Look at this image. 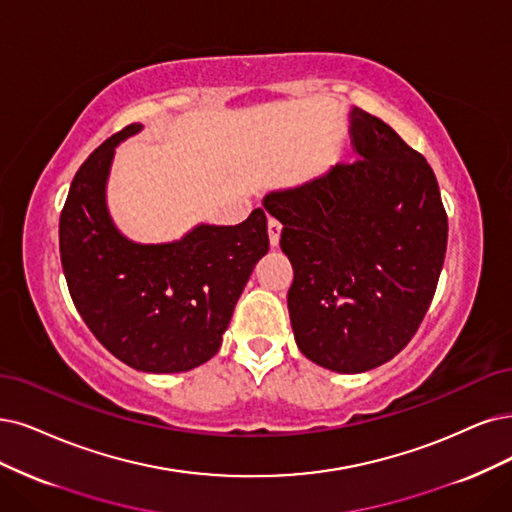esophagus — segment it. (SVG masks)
<instances>
[{"mask_svg": "<svg viewBox=\"0 0 512 512\" xmlns=\"http://www.w3.org/2000/svg\"><path fill=\"white\" fill-rule=\"evenodd\" d=\"M280 232H282V225L276 219L268 221V236H270V246L276 249L278 242H280Z\"/></svg>", "mask_w": 512, "mask_h": 512, "instance_id": "34e87169", "label": "esophagus"}]
</instances>
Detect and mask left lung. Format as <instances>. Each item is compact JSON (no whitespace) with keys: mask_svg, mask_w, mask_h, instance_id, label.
<instances>
[{"mask_svg":"<svg viewBox=\"0 0 512 512\" xmlns=\"http://www.w3.org/2000/svg\"><path fill=\"white\" fill-rule=\"evenodd\" d=\"M354 164L263 198L293 266L297 348L335 373L388 363L418 331L447 249L437 177L371 113L348 111Z\"/></svg>","mask_w":512,"mask_h":512,"instance_id":"8db88e82","label":"left lung"}]
</instances>
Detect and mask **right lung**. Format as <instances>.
<instances>
[{"label": "right lung", "mask_w": 512, "mask_h": 512, "mask_svg": "<svg viewBox=\"0 0 512 512\" xmlns=\"http://www.w3.org/2000/svg\"><path fill=\"white\" fill-rule=\"evenodd\" d=\"M130 124L75 173L59 223L61 263L75 308L94 337L128 367L181 373L211 361L242 289L268 253L261 208L238 225L198 223L173 242L145 244L120 232L107 206L116 147Z\"/></svg>", "instance_id": "add662e5"}]
</instances>
